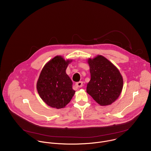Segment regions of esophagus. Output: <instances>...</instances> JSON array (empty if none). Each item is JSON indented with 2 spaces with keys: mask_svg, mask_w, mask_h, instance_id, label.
<instances>
[{
  "mask_svg": "<svg viewBox=\"0 0 151 151\" xmlns=\"http://www.w3.org/2000/svg\"><path fill=\"white\" fill-rule=\"evenodd\" d=\"M76 85L78 87H82L83 86V82L82 81H79V82L76 83Z\"/></svg>",
  "mask_w": 151,
  "mask_h": 151,
  "instance_id": "34e87169",
  "label": "esophagus"
}]
</instances>
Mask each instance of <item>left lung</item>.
I'll list each match as a JSON object with an SVG mask.
<instances>
[{
    "label": "left lung",
    "instance_id": "8db88e82",
    "mask_svg": "<svg viewBox=\"0 0 151 151\" xmlns=\"http://www.w3.org/2000/svg\"><path fill=\"white\" fill-rule=\"evenodd\" d=\"M91 79L87 92L101 106L112 104L119 96L123 87L122 77L118 69L101 55L89 59Z\"/></svg>",
    "mask_w": 151,
    "mask_h": 151
}]
</instances>
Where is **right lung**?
<instances>
[{
	"label": "right lung",
	"mask_w": 151,
	"mask_h": 151,
	"mask_svg": "<svg viewBox=\"0 0 151 151\" xmlns=\"http://www.w3.org/2000/svg\"><path fill=\"white\" fill-rule=\"evenodd\" d=\"M69 60L56 56L48 62L42 70L37 82V90L44 101L57 109L65 107L75 91L73 82L66 73Z\"/></svg>",
	"instance_id": "add662e5"
}]
</instances>
